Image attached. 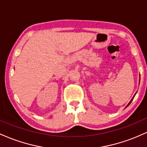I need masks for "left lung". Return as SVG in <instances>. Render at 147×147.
I'll return each mask as SVG.
<instances>
[{"instance_id":"8db88e82","label":"left lung","mask_w":147,"mask_h":147,"mask_svg":"<svg viewBox=\"0 0 147 147\" xmlns=\"http://www.w3.org/2000/svg\"><path fill=\"white\" fill-rule=\"evenodd\" d=\"M139 82H140V81H139ZM139 83H140V82H139ZM136 93H137V92H136ZM136 94H135V95H134V96H133V97H132V99H131V101H130V102H129V104H127V105H126V107H125V109H126V108H127V107H128V106H129L130 105V104H131V102H132V101H133V98H134L135 95H136Z\"/></svg>"}]
</instances>
